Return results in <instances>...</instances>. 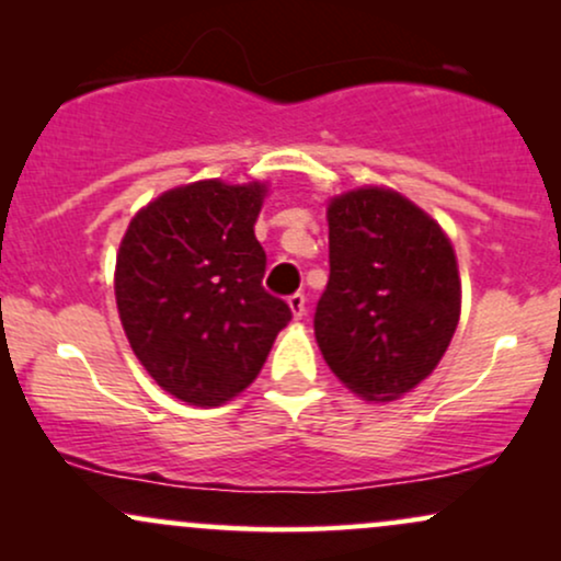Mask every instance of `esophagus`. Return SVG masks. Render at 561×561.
Listing matches in <instances>:
<instances>
[{"mask_svg": "<svg viewBox=\"0 0 561 561\" xmlns=\"http://www.w3.org/2000/svg\"><path fill=\"white\" fill-rule=\"evenodd\" d=\"M287 302H289V308H293V317H295V319H302V317H306V311H308V300H306V295H302V293L289 295Z\"/></svg>", "mask_w": 561, "mask_h": 561, "instance_id": "1", "label": "esophagus"}]
</instances>
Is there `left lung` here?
<instances>
[{"label": "left lung", "mask_w": 561, "mask_h": 561, "mask_svg": "<svg viewBox=\"0 0 561 561\" xmlns=\"http://www.w3.org/2000/svg\"><path fill=\"white\" fill-rule=\"evenodd\" d=\"M461 311L443 229L390 190L330 205V282L313 313L324 362L366 401H396L443 358Z\"/></svg>", "instance_id": "obj_1"}]
</instances>
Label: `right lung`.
I'll use <instances>...</instances> for the list:
<instances>
[{"mask_svg":"<svg viewBox=\"0 0 561 561\" xmlns=\"http://www.w3.org/2000/svg\"><path fill=\"white\" fill-rule=\"evenodd\" d=\"M263 186L197 182L141 208L115 261V302L134 353L163 390L218 405L259 377L293 311L263 287Z\"/></svg>","mask_w":561,"mask_h":561,"instance_id":"1","label":"right lung"}]
</instances>
